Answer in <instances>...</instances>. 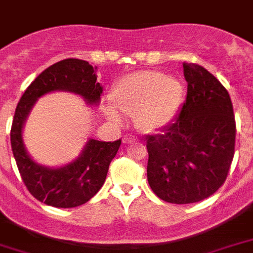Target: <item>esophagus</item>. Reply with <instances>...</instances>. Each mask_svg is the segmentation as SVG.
I'll use <instances>...</instances> for the list:
<instances>
[{
    "mask_svg": "<svg viewBox=\"0 0 253 253\" xmlns=\"http://www.w3.org/2000/svg\"><path fill=\"white\" fill-rule=\"evenodd\" d=\"M136 140V138H135L134 135H126V136H123V143L125 144H130V143L135 142Z\"/></svg>",
    "mask_w": 253,
    "mask_h": 253,
    "instance_id": "esophagus-1",
    "label": "esophagus"
}]
</instances>
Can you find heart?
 <instances>
[{"label":"heart","instance_id":"1","mask_svg":"<svg viewBox=\"0 0 253 253\" xmlns=\"http://www.w3.org/2000/svg\"><path fill=\"white\" fill-rule=\"evenodd\" d=\"M182 98L180 81L156 71H142L123 77L110 94L113 106L125 115H134L143 132H154L168 125L176 115ZM106 115L119 122L118 114L107 109Z\"/></svg>","mask_w":253,"mask_h":253}]
</instances>
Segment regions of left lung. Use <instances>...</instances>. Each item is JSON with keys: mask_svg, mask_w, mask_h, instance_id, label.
I'll use <instances>...</instances> for the list:
<instances>
[{"mask_svg": "<svg viewBox=\"0 0 253 253\" xmlns=\"http://www.w3.org/2000/svg\"><path fill=\"white\" fill-rule=\"evenodd\" d=\"M186 98L169 126L147 136V178L169 204L208 198L224 184L235 154L236 125L227 89L208 69L184 63Z\"/></svg>", "mask_w": 253, "mask_h": 253, "instance_id": "left-lung-1", "label": "left lung"}]
</instances>
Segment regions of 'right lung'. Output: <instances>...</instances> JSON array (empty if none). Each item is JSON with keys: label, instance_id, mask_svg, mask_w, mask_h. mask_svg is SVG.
I'll return each instance as SVG.
<instances>
[{"label": "right lung", "instance_id": "obj_1", "mask_svg": "<svg viewBox=\"0 0 253 253\" xmlns=\"http://www.w3.org/2000/svg\"><path fill=\"white\" fill-rule=\"evenodd\" d=\"M53 90L73 91L87 103L97 105L102 86L97 83L95 68L85 60L65 59L48 67L29 85L18 102L10 131L11 150L22 181L38 201L53 208H76L102 188L121 139L115 142L90 139L80 158L61 168H45L33 162L22 142V127L35 101Z\"/></svg>", "mask_w": 253, "mask_h": 253}]
</instances>
